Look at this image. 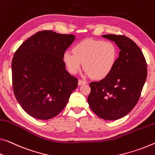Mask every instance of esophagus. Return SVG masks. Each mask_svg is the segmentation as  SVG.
Returning a JSON list of instances; mask_svg holds the SVG:
<instances>
[{"label": "esophagus", "instance_id": "34e87169", "mask_svg": "<svg viewBox=\"0 0 155 155\" xmlns=\"http://www.w3.org/2000/svg\"><path fill=\"white\" fill-rule=\"evenodd\" d=\"M87 82H86V81L84 80H78V85L79 86H81L82 84H87Z\"/></svg>", "mask_w": 155, "mask_h": 155}]
</instances>
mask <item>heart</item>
I'll use <instances>...</instances> for the list:
<instances>
[{
    "label": "heart",
    "mask_w": 155,
    "mask_h": 155,
    "mask_svg": "<svg viewBox=\"0 0 155 155\" xmlns=\"http://www.w3.org/2000/svg\"><path fill=\"white\" fill-rule=\"evenodd\" d=\"M72 52L73 54L67 51L63 55L68 71L75 75L80 71L84 64L86 74L97 80L110 74L117 58L115 45L103 40H82L73 47Z\"/></svg>",
    "instance_id": "heart-1"
}]
</instances>
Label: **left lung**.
Returning a JSON list of instances; mask_svg holds the SVG:
<instances>
[{
  "mask_svg": "<svg viewBox=\"0 0 155 155\" xmlns=\"http://www.w3.org/2000/svg\"><path fill=\"white\" fill-rule=\"evenodd\" d=\"M102 37L115 42L120 54L107 77L90 83L87 100L100 118L116 120L128 115L137 103L146 80L147 64L140 48L128 37L114 34Z\"/></svg>",
  "mask_w": 155,
  "mask_h": 155,
  "instance_id": "8db88e82",
  "label": "left lung"
}]
</instances>
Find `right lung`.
Returning a JSON list of instances; mask_svg holds the SVG:
<instances>
[{
	"mask_svg": "<svg viewBox=\"0 0 155 155\" xmlns=\"http://www.w3.org/2000/svg\"><path fill=\"white\" fill-rule=\"evenodd\" d=\"M74 40L73 35L44 30L25 40L14 53L13 90L28 115L49 120L67 105L78 80L66 70L63 55Z\"/></svg>",
	"mask_w": 155,
	"mask_h": 155,
	"instance_id": "add662e5",
	"label": "right lung"
}]
</instances>
